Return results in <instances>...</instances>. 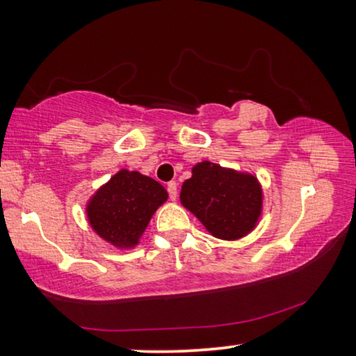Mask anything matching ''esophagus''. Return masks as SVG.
I'll return each instance as SVG.
<instances>
[{
  "instance_id": "34e87169",
  "label": "esophagus",
  "mask_w": 356,
  "mask_h": 356,
  "mask_svg": "<svg viewBox=\"0 0 356 356\" xmlns=\"http://www.w3.org/2000/svg\"><path fill=\"white\" fill-rule=\"evenodd\" d=\"M168 193H169V198H171L172 201L177 200V182H169L168 184Z\"/></svg>"
}]
</instances>
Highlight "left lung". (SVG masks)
Returning <instances> with one entry per match:
<instances>
[{
    "label": "left lung",
    "mask_w": 356,
    "mask_h": 356,
    "mask_svg": "<svg viewBox=\"0 0 356 356\" xmlns=\"http://www.w3.org/2000/svg\"><path fill=\"white\" fill-rule=\"evenodd\" d=\"M180 201L211 235L238 240L257 224L262 188L254 176L203 161L196 164L192 177L184 182Z\"/></svg>",
    "instance_id": "8db88e82"
}]
</instances>
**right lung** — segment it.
<instances>
[{
	"mask_svg": "<svg viewBox=\"0 0 356 356\" xmlns=\"http://www.w3.org/2000/svg\"><path fill=\"white\" fill-rule=\"evenodd\" d=\"M166 200L168 192L155 179L121 169L89 201L88 219L105 241L131 248L139 243L153 212Z\"/></svg>",
	"mask_w": 356,
	"mask_h": 356,
	"instance_id": "add662e5",
	"label": "right lung"
}]
</instances>
